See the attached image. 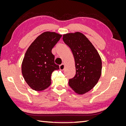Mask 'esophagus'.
Masks as SVG:
<instances>
[{"label":"esophagus","mask_w":126,"mask_h":126,"mask_svg":"<svg viewBox=\"0 0 126 126\" xmlns=\"http://www.w3.org/2000/svg\"><path fill=\"white\" fill-rule=\"evenodd\" d=\"M64 63H62V64H60L59 66V68L61 70H63L64 69Z\"/></svg>","instance_id":"obj_1"}]
</instances>
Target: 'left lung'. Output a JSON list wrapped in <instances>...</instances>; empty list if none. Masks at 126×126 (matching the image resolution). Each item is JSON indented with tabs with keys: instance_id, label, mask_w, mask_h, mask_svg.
<instances>
[{
	"instance_id": "left-lung-1",
	"label": "left lung",
	"mask_w": 126,
	"mask_h": 126,
	"mask_svg": "<svg viewBox=\"0 0 126 126\" xmlns=\"http://www.w3.org/2000/svg\"><path fill=\"white\" fill-rule=\"evenodd\" d=\"M63 39L73 54L76 75L69 80V85L79 94L88 92L99 79L102 62L99 54L89 39L79 32L63 35Z\"/></svg>"
}]
</instances>
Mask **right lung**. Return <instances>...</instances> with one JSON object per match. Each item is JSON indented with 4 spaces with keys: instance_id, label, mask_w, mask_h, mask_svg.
Returning a JSON list of instances; mask_svg holds the SVG:
<instances>
[{
    "instance_id": "1",
    "label": "right lung",
    "mask_w": 126,
    "mask_h": 126,
    "mask_svg": "<svg viewBox=\"0 0 126 126\" xmlns=\"http://www.w3.org/2000/svg\"><path fill=\"white\" fill-rule=\"evenodd\" d=\"M62 36L55 32H44L27 50L21 71L25 80L33 90L38 91L47 88L51 84L52 72L59 69L51 50Z\"/></svg>"
}]
</instances>
